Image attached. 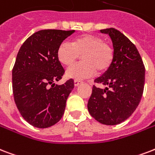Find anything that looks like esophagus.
<instances>
[{"mask_svg": "<svg viewBox=\"0 0 155 155\" xmlns=\"http://www.w3.org/2000/svg\"><path fill=\"white\" fill-rule=\"evenodd\" d=\"M82 81L81 80H75V81H74V84H75V86H79L80 84H82Z\"/></svg>", "mask_w": 155, "mask_h": 155, "instance_id": "1", "label": "esophagus"}]
</instances>
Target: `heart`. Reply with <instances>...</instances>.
I'll use <instances>...</instances> for the list:
<instances>
[{
	"label": "heart",
	"instance_id": "obj_1",
	"mask_svg": "<svg viewBox=\"0 0 155 155\" xmlns=\"http://www.w3.org/2000/svg\"><path fill=\"white\" fill-rule=\"evenodd\" d=\"M82 54V62L73 65L67 71V76L75 80H84L109 69L113 61L114 52L108 44L94 35L84 34L73 40L71 44L63 41L57 49L58 61L69 67Z\"/></svg>",
	"mask_w": 155,
	"mask_h": 155
}]
</instances>
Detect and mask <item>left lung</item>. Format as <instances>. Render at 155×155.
I'll return each instance as SVG.
<instances>
[{"label": "left lung", "mask_w": 155, "mask_h": 155, "mask_svg": "<svg viewBox=\"0 0 155 155\" xmlns=\"http://www.w3.org/2000/svg\"><path fill=\"white\" fill-rule=\"evenodd\" d=\"M108 34L114 48V58L109 69L94 82L88 102L89 114L106 125H116L129 118L140 103L145 84V67L136 46L114 28L101 30Z\"/></svg>", "instance_id": "left-lung-1"}]
</instances>
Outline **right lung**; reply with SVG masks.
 I'll return each instance as SVG.
<instances>
[{
  "label": "right lung",
  "instance_id": "right-lung-1",
  "mask_svg": "<svg viewBox=\"0 0 155 155\" xmlns=\"http://www.w3.org/2000/svg\"><path fill=\"white\" fill-rule=\"evenodd\" d=\"M74 32L75 30L39 31L26 40L18 53L12 71L14 98L22 118L34 127H51L64 114L74 80L55 84L65 72L57 49Z\"/></svg>",
  "mask_w": 155,
  "mask_h": 155
}]
</instances>
